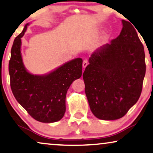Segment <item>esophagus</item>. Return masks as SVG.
I'll return each instance as SVG.
<instances>
[{"label": "esophagus", "mask_w": 153, "mask_h": 153, "mask_svg": "<svg viewBox=\"0 0 153 153\" xmlns=\"http://www.w3.org/2000/svg\"><path fill=\"white\" fill-rule=\"evenodd\" d=\"M88 65V62H87V60H84L83 61V62H82V66H83V68H86V66H87Z\"/></svg>", "instance_id": "esophagus-1"}]
</instances>
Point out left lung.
<instances>
[{
  "label": "left lung",
  "instance_id": "8db88e82",
  "mask_svg": "<svg viewBox=\"0 0 153 153\" xmlns=\"http://www.w3.org/2000/svg\"><path fill=\"white\" fill-rule=\"evenodd\" d=\"M122 23L119 35L91 55L83 73L90 109L102 120L126 114L140 97L146 74L143 44L134 26Z\"/></svg>",
  "mask_w": 153,
  "mask_h": 153
}]
</instances>
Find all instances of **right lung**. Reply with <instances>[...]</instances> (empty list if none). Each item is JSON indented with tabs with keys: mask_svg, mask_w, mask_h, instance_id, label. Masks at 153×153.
Returning <instances> with one entry per match:
<instances>
[{
	"mask_svg": "<svg viewBox=\"0 0 153 153\" xmlns=\"http://www.w3.org/2000/svg\"><path fill=\"white\" fill-rule=\"evenodd\" d=\"M22 33L15 38L9 62L10 87L16 100L34 119L42 123L59 120L66 111V95L73 82L82 76V59L76 58L46 76L30 74L21 54Z\"/></svg>",
	"mask_w": 153,
	"mask_h": 153,
	"instance_id": "obj_1",
	"label": "right lung"
}]
</instances>
